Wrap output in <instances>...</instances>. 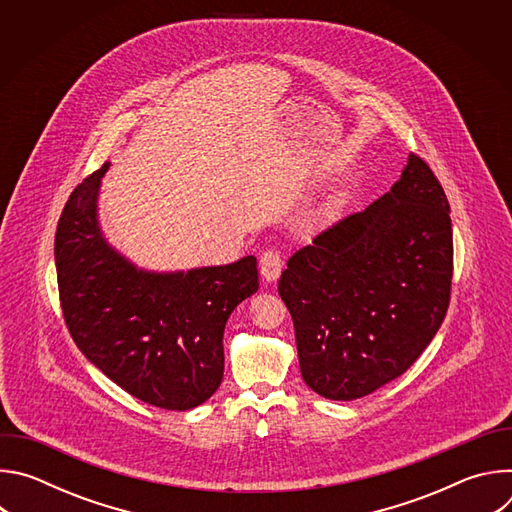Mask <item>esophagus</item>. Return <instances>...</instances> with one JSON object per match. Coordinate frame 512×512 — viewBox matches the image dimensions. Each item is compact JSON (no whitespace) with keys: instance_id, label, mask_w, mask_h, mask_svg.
I'll return each instance as SVG.
<instances>
[{"instance_id":"obj_1","label":"esophagus","mask_w":512,"mask_h":512,"mask_svg":"<svg viewBox=\"0 0 512 512\" xmlns=\"http://www.w3.org/2000/svg\"><path fill=\"white\" fill-rule=\"evenodd\" d=\"M259 269H261V275L265 281H275L283 269V259L279 255V251L275 249H267L261 259H259Z\"/></svg>"}]
</instances>
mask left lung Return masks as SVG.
Listing matches in <instances>:
<instances>
[{
	"mask_svg": "<svg viewBox=\"0 0 512 512\" xmlns=\"http://www.w3.org/2000/svg\"><path fill=\"white\" fill-rule=\"evenodd\" d=\"M452 271L446 192L409 154L387 194L322 231L281 273L306 385L352 401L403 375L446 318Z\"/></svg>",
	"mask_w": 512,
	"mask_h": 512,
	"instance_id": "obj_1",
	"label": "left lung"
}]
</instances>
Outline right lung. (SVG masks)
Wrapping results in <instances>:
<instances>
[{
	"mask_svg": "<svg viewBox=\"0 0 512 512\" xmlns=\"http://www.w3.org/2000/svg\"><path fill=\"white\" fill-rule=\"evenodd\" d=\"M101 170L72 190L56 229L58 294L68 332L135 399L168 411L204 403L223 381L225 324L259 289L257 259L145 271L101 233Z\"/></svg>",
	"mask_w": 512,
	"mask_h": 512,
	"instance_id": "right-lung-1",
	"label": "right lung"
}]
</instances>
